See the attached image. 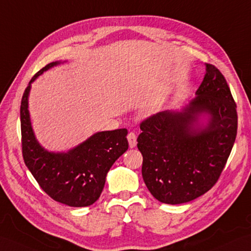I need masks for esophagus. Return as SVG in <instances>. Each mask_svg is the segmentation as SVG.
<instances>
[{"mask_svg":"<svg viewBox=\"0 0 251 251\" xmlns=\"http://www.w3.org/2000/svg\"><path fill=\"white\" fill-rule=\"evenodd\" d=\"M128 143H129V148L133 149L137 145V136L135 132H129L127 136Z\"/></svg>","mask_w":251,"mask_h":251,"instance_id":"esophagus-1","label":"esophagus"}]
</instances>
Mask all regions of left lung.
<instances>
[{
  "instance_id": "8db88e82",
  "label": "left lung",
  "mask_w": 251,
  "mask_h": 251,
  "mask_svg": "<svg viewBox=\"0 0 251 251\" xmlns=\"http://www.w3.org/2000/svg\"><path fill=\"white\" fill-rule=\"evenodd\" d=\"M197 97L179 111L158 112L140 124L142 176L155 199L180 204L217 182L237 132L236 103L218 69L205 65Z\"/></svg>"
}]
</instances>
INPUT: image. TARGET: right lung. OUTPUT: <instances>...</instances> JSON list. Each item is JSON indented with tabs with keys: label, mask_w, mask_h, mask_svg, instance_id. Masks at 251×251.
I'll return each instance as SVG.
<instances>
[{
	"label": "right lung",
	"mask_w": 251,
	"mask_h": 251,
	"mask_svg": "<svg viewBox=\"0 0 251 251\" xmlns=\"http://www.w3.org/2000/svg\"><path fill=\"white\" fill-rule=\"evenodd\" d=\"M61 63L52 62L40 69L23 93L20 107L22 155L47 195L65 205L83 207L98 200L110 168L127 151V129L96 132L67 152H49L39 144L28 112L31 84L44 72Z\"/></svg>",
	"instance_id": "obj_1"
}]
</instances>
